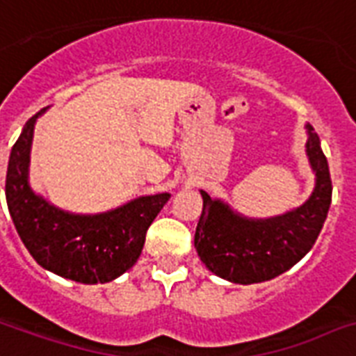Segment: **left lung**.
Listing matches in <instances>:
<instances>
[{
  "instance_id": "left-lung-1",
  "label": "left lung",
  "mask_w": 356,
  "mask_h": 356,
  "mask_svg": "<svg viewBox=\"0 0 356 356\" xmlns=\"http://www.w3.org/2000/svg\"><path fill=\"white\" fill-rule=\"evenodd\" d=\"M307 129V156L316 172V187L299 208L269 219H250L200 191L204 206L195 247L204 266L217 277L236 284L271 280L314 247L329 213L332 181L318 134L310 124Z\"/></svg>"
}]
</instances>
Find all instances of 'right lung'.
<instances>
[{
    "instance_id": "add662e5",
    "label": "right lung",
    "mask_w": 356,
    "mask_h": 356,
    "mask_svg": "<svg viewBox=\"0 0 356 356\" xmlns=\"http://www.w3.org/2000/svg\"><path fill=\"white\" fill-rule=\"evenodd\" d=\"M33 115L10 150L5 195L16 232L38 266L81 284L111 282L140 256L148 227L170 198L158 193L129 200L120 208L79 216L57 208L29 186Z\"/></svg>"
}]
</instances>
